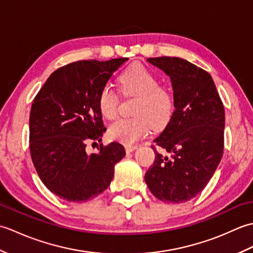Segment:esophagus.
I'll list each match as a JSON object with an SVG mask.
<instances>
[{
  "label": "esophagus",
  "mask_w": 253,
  "mask_h": 253,
  "mask_svg": "<svg viewBox=\"0 0 253 253\" xmlns=\"http://www.w3.org/2000/svg\"><path fill=\"white\" fill-rule=\"evenodd\" d=\"M137 148H138V146H130V144H127V146H125V150L127 153L135 151V150H137Z\"/></svg>",
  "instance_id": "1"
}]
</instances>
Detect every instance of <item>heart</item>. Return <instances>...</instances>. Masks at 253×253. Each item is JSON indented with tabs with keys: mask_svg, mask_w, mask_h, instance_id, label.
I'll list each match as a JSON object with an SVG mask.
<instances>
[{
	"mask_svg": "<svg viewBox=\"0 0 253 253\" xmlns=\"http://www.w3.org/2000/svg\"><path fill=\"white\" fill-rule=\"evenodd\" d=\"M118 82L123 93L136 98L131 118H121L112 123L107 135L114 141L133 144L144 138L150 126H164L173 113V95L168 89L160 87L157 76L142 65H133L124 72ZM117 95L109 84L102 88L98 98L99 110L106 120L116 116Z\"/></svg>",
	"mask_w": 253,
	"mask_h": 253,
	"instance_id": "1",
	"label": "heart"
}]
</instances>
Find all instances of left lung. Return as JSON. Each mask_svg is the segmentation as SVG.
Segmentation results:
<instances>
[{"mask_svg": "<svg viewBox=\"0 0 253 253\" xmlns=\"http://www.w3.org/2000/svg\"><path fill=\"white\" fill-rule=\"evenodd\" d=\"M148 62L168 75L175 110L161 135L160 150L144 175L159 200L189 201L199 195L221 162L224 149L225 112L208 72L180 57H150Z\"/></svg>", "mask_w": 253, "mask_h": 253, "instance_id": "left-lung-1", "label": "left lung"}]
</instances>
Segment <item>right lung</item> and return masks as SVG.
<instances>
[{"instance_id":"1","label":"right lung","mask_w":253,"mask_h":253,"mask_svg":"<svg viewBox=\"0 0 253 253\" xmlns=\"http://www.w3.org/2000/svg\"><path fill=\"white\" fill-rule=\"evenodd\" d=\"M128 61H79L56 69L40 89L29 118L30 154L38 175L63 200L84 202L110 186L114 166L125 157L118 142L101 144L105 127L98 98L112 75Z\"/></svg>"}]
</instances>
